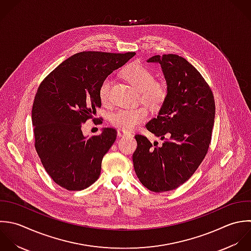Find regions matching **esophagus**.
<instances>
[{
  "instance_id": "obj_1",
  "label": "esophagus",
  "mask_w": 251,
  "mask_h": 251,
  "mask_svg": "<svg viewBox=\"0 0 251 251\" xmlns=\"http://www.w3.org/2000/svg\"><path fill=\"white\" fill-rule=\"evenodd\" d=\"M117 135H118L119 137H124V136H129V135H131V133H129V132L125 131V130H122V129H118V130H117Z\"/></svg>"
}]
</instances>
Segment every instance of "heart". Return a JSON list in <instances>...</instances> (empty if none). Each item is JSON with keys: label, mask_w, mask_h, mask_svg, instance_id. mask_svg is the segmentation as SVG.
I'll use <instances>...</instances> for the list:
<instances>
[{"label": "heart", "mask_w": 251, "mask_h": 251, "mask_svg": "<svg viewBox=\"0 0 251 251\" xmlns=\"http://www.w3.org/2000/svg\"><path fill=\"white\" fill-rule=\"evenodd\" d=\"M122 77L139 91V100L151 109H159L166 101L168 96L167 86L160 81H155L154 74L147 67L139 63H131L122 70ZM111 79L105 78L100 83L99 96L102 103L110 102ZM149 116L146 105H140L129 109H119L110 116L113 126L122 130H133Z\"/></svg>", "instance_id": "1"}]
</instances>
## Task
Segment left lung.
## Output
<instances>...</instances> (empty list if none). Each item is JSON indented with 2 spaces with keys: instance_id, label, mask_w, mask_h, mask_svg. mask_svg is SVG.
Wrapping results in <instances>:
<instances>
[{
  "instance_id": "left-lung-1",
  "label": "left lung",
  "mask_w": 251,
  "mask_h": 251,
  "mask_svg": "<svg viewBox=\"0 0 251 251\" xmlns=\"http://www.w3.org/2000/svg\"><path fill=\"white\" fill-rule=\"evenodd\" d=\"M148 62L161 65L168 96L157 117L146 127L164 142L158 146L137 134L133 163L140 182L151 192L162 193L187 182L204 159L211 142L215 101L207 82L186 58L168 53L153 55Z\"/></svg>"
}]
</instances>
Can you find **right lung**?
I'll return each mask as SVG.
<instances>
[{
  "label": "right lung",
  "mask_w": 251,
  "mask_h": 251,
  "mask_svg": "<svg viewBox=\"0 0 251 251\" xmlns=\"http://www.w3.org/2000/svg\"><path fill=\"white\" fill-rule=\"evenodd\" d=\"M135 52L81 51L54 68L40 84L32 107L35 149L52 181L67 191H81L100 175L101 160L116 140L114 128L84 137L81 127L96 118L100 83ZM96 121L95 122L94 120Z\"/></svg>",
  "instance_id": "add662e5"
}]
</instances>
